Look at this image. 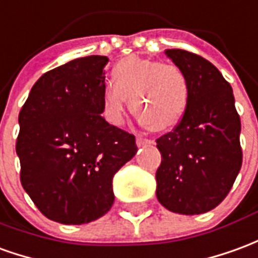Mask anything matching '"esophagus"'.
Segmentation results:
<instances>
[{
  "label": "esophagus",
  "mask_w": 258,
  "mask_h": 258,
  "mask_svg": "<svg viewBox=\"0 0 258 258\" xmlns=\"http://www.w3.org/2000/svg\"><path fill=\"white\" fill-rule=\"evenodd\" d=\"M152 144H154V141H151L148 138H142V137L137 138V145L138 147H148V145H152Z\"/></svg>",
  "instance_id": "obj_1"
}]
</instances>
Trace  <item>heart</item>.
<instances>
[{
    "label": "heart",
    "mask_w": 258,
    "mask_h": 258,
    "mask_svg": "<svg viewBox=\"0 0 258 258\" xmlns=\"http://www.w3.org/2000/svg\"><path fill=\"white\" fill-rule=\"evenodd\" d=\"M111 82L102 89V116L114 127L124 123L128 98L140 121L154 130L174 127L190 102L188 79L174 64L130 55L113 67Z\"/></svg>",
    "instance_id": "heart-1"
}]
</instances>
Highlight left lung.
Masks as SVG:
<instances>
[{
	"instance_id": "obj_1",
	"label": "left lung",
	"mask_w": 258,
	"mask_h": 258,
	"mask_svg": "<svg viewBox=\"0 0 258 258\" xmlns=\"http://www.w3.org/2000/svg\"><path fill=\"white\" fill-rule=\"evenodd\" d=\"M165 54L188 79L190 102L173 131L156 140V197L176 214H204L222 203L242 167L240 117L217 67L185 50Z\"/></svg>"
}]
</instances>
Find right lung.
I'll return each instance as SVG.
<instances>
[{
  "label": "right lung",
  "instance_id": "1",
  "mask_svg": "<svg viewBox=\"0 0 258 258\" xmlns=\"http://www.w3.org/2000/svg\"><path fill=\"white\" fill-rule=\"evenodd\" d=\"M107 61L89 55L43 74L19 113L22 187L44 217L64 225L110 210L113 176L138 149L134 135L100 116Z\"/></svg>",
  "mask_w": 258,
  "mask_h": 258
}]
</instances>
